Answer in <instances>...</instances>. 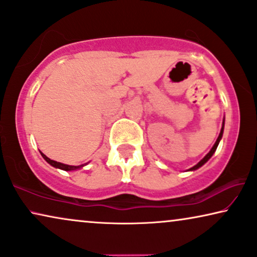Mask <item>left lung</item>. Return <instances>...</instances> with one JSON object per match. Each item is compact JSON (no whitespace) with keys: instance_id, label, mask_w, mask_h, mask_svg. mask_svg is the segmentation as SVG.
<instances>
[{"instance_id":"obj_1","label":"left lung","mask_w":257,"mask_h":257,"mask_svg":"<svg viewBox=\"0 0 257 257\" xmlns=\"http://www.w3.org/2000/svg\"><path fill=\"white\" fill-rule=\"evenodd\" d=\"M223 131H224V118H223V122H222V128H221V132H220V135H218V138H217V140H216V142L214 143V146H213V148L210 149V152L207 154L206 156L203 157L202 160L200 161V162H198L197 164H195L194 167H191L190 169H188V172H194V170H196V169H198V168H201V167L203 166L204 163L207 162L208 160L210 159L211 156L214 155V153L216 152V149H217V146H218V143H220V141H221V139H222V136H223Z\"/></svg>"}]
</instances>
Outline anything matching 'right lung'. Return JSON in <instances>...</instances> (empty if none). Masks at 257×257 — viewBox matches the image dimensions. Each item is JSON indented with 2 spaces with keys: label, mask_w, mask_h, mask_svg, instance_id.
Returning a JSON list of instances; mask_svg holds the SVG:
<instances>
[{
  "label": "right lung",
  "mask_w": 257,
  "mask_h": 257,
  "mask_svg": "<svg viewBox=\"0 0 257 257\" xmlns=\"http://www.w3.org/2000/svg\"><path fill=\"white\" fill-rule=\"evenodd\" d=\"M41 155H42L43 159L46 160L47 162L50 164V166L55 167V168H59V169L66 170V172H71V170H77V169H81V168H83V167L85 166V164H87V163H84V164H81V166H69V164H64V163L57 162V161L50 160L49 157H47L46 155H44L43 153H41Z\"/></svg>",
  "instance_id": "obj_1"
}]
</instances>
